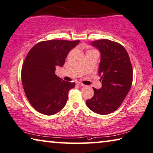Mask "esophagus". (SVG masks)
Segmentation results:
<instances>
[{
    "label": "esophagus",
    "mask_w": 153,
    "mask_h": 153,
    "mask_svg": "<svg viewBox=\"0 0 153 153\" xmlns=\"http://www.w3.org/2000/svg\"><path fill=\"white\" fill-rule=\"evenodd\" d=\"M77 85H79V86H84V84L81 83V82H77Z\"/></svg>",
    "instance_id": "obj_1"
}]
</instances>
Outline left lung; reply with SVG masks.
Listing matches in <instances>:
<instances>
[{"label": "left lung", "instance_id": "obj_1", "mask_svg": "<svg viewBox=\"0 0 153 153\" xmlns=\"http://www.w3.org/2000/svg\"><path fill=\"white\" fill-rule=\"evenodd\" d=\"M91 44L101 53L98 74L102 85L100 89L93 88L94 95L86 104L94 113L107 115L117 110L126 98L133 82V68L122 45L107 39Z\"/></svg>", "mask_w": 153, "mask_h": 153}]
</instances>
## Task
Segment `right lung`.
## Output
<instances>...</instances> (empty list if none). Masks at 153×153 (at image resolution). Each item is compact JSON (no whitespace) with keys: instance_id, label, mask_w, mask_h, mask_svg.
<instances>
[{"instance_id":"obj_1","label":"right lung","mask_w":153,"mask_h":153,"mask_svg":"<svg viewBox=\"0 0 153 153\" xmlns=\"http://www.w3.org/2000/svg\"><path fill=\"white\" fill-rule=\"evenodd\" d=\"M79 42L42 41L27 53L22 67V83L29 103L39 113L54 115L66 105L68 92L76 84L64 81L55 74V71L62 67L69 52Z\"/></svg>"}]
</instances>
